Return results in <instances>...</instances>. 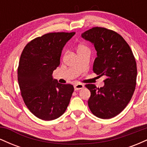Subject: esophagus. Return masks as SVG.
I'll use <instances>...</instances> for the list:
<instances>
[{
  "label": "esophagus",
  "mask_w": 147,
  "mask_h": 147,
  "mask_svg": "<svg viewBox=\"0 0 147 147\" xmlns=\"http://www.w3.org/2000/svg\"><path fill=\"white\" fill-rule=\"evenodd\" d=\"M84 87V84H76L74 85V88H75V90H79L80 89H82Z\"/></svg>",
  "instance_id": "1"
}]
</instances>
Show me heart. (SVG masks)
<instances>
[{"mask_svg":"<svg viewBox=\"0 0 147 147\" xmlns=\"http://www.w3.org/2000/svg\"><path fill=\"white\" fill-rule=\"evenodd\" d=\"M89 50L88 47L87 45H84V44H80L77 48V52H81V51H84V50Z\"/></svg>","mask_w":147,"mask_h":147,"instance_id":"heart-1","label":"heart"}]
</instances>
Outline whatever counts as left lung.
Segmentation results:
<instances>
[{"instance_id": "obj_1", "label": "left lung", "mask_w": 147, "mask_h": 147, "mask_svg": "<svg viewBox=\"0 0 147 147\" xmlns=\"http://www.w3.org/2000/svg\"><path fill=\"white\" fill-rule=\"evenodd\" d=\"M82 36L97 50L93 72L98 77H106L102 88L86 84L90 91L89 109L96 117L111 119L120 113L132 98L137 79L136 59L129 45L113 30L94 27Z\"/></svg>"}]
</instances>
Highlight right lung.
<instances>
[{"label":"right lung","instance_id":"add662e5","mask_svg":"<svg viewBox=\"0 0 147 147\" xmlns=\"http://www.w3.org/2000/svg\"><path fill=\"white\" fill-rule=\"evenodd\" d=\"M75 32H51L36 37L23 49L18 67V82L23 102L36 117L53 120L62 115L74 91L71 84L52 79L60 65L62 49Z\"/></svg>","mask_w":147,"mask_h":147}]
</instances>
